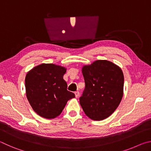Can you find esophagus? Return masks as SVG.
Wrapping results in <instances>:
<instances>
[{"label": "esophagus", "instance_id": "obj_1", "mask_svg": "<svg viewBox=\"0 0 151 151\" xmlns=\"http://www.w3.org/2000/svg\"><path fill=\"white\" fill-rule=\"evenodd\" d=\"M75 94L76 98H78V96H79V92H78V91H76V92H75Z\"/></svg>", "mask_w": 151, "mask_h": 151}]
</instances>
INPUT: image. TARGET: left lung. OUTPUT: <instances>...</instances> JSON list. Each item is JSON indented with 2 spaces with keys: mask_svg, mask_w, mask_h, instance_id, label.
<instances>
[{
  "mask_svg": "<svg viewBox=\"0 0 151 151\" xmlns=\"http://www.w3.org/2000/svg\"><path fill=\"white\" fill-rule=\"evenodd\" d=\"M85 88L79 98L86 116L101 121L113 113L123 95L124 75L121 68L110 61L99 60L82 69Z\"/></svg>",
  "mask_w": 151,
  "mask_h": 151,
  "instance_id": "left-lung-1",
  "label": "left lung"
}]
</instances>
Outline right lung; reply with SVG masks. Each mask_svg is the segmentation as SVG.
Returning a JSON list of instances; mask_svg holds the SVG:
<instances>
[{
  "label": "right lung",
  "instance_id": "1",
  "mask_svg": "<svg viewBox=\"0 0 151 151\" xmlns=\"http://www.w3.org/2000/svg\"><path fill=\"white\" fill-rule=\"evenodd\" d=\"M66 68L54 64H41L30 70L25 78L28 101L35 112L45 119L59 115L75 94L67 91L63 79Z\"/></svg>",
  "mask_w": 151,
  "mask_h": 151
}]
</instances>
